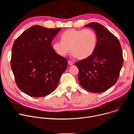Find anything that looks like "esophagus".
I'll use <instances>...</instances> for the list:
<instances>
[{
    "instance_id": "1",
    "label": "esophagus",
    "mask_w": 134,
    "mask_h": 134,
    "mask_svg": "<svg viewBox=\"0 0 134 134\" xmlns=\"http://www.w3.org/2000/svg\"><path fill=\"white\" fill-rule=\"evenodd\" d=\"M68 64L69 65H73L74 64V63L72 62H71V61H68Z\"/></svg>"
}]
</instances>
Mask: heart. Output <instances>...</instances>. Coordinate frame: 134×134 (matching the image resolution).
I'll return each instance as SVG.
<instances>
[{
    "label": "heart",
    "mask_w": 134,
    "mask_h": 134,
    "mask_svg": "<svg viewBox=\"0 0 134 134\" xmlns=\"http://www.w3.org/2000/svg\"><path fill=\"white\" fill-rule=\"evenodd\" d=\"M60 39L61 41L53 43V50L59 55L65 57L71 49L72 55L80 59H86L91 56L96 49L98 42L96 33L89 29L67 30L60 35Z\"/></svg>",
    "instance_id": "b5f03b06"
}]
</instances>
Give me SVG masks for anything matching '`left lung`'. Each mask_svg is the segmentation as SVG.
I'll return each instance as SVG.
<instances>
[{
  "label": "left lung",
  "instance_id": "8db88e82",
  "mask_svg": "<svg viewBox=\"0 0 134 134\" xmlns=\"http://www.w3.org/2000/svg\"><path fill=\"white\" fill-rule=\"evenodd\" d=\"M97 35L96 49L88 58L76 63L81 85L92 93L104 92L115 84L123 65L121 47L117 38L102 25L93 22L85 25Z\"/></svg>",
  "mask_w": 134,
  "mask_h": 134
}]
</instances>
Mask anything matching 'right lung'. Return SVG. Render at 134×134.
I'll return each instance as SVG.
<instances>
[{"label": "right lung", "mask_w": 134, "mask_h": 134, "mask_svg": "<svg viewBox=\"0 0 134 134\" xmlns=\"http://www.w3.org/2000/svg\"><path fill=\"white\" fill-rule=\"evenodd\" d=\"M60 29L34 25L14 42L10 65L15 80L18 87L31 97H42L54 91L67 68V59L51 46Z\"/></svg>", "instance_id": "1"}]
</instances>
